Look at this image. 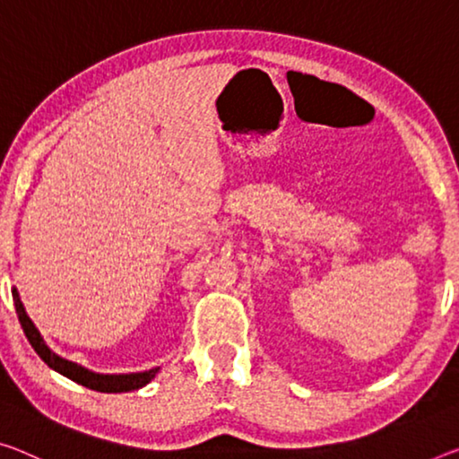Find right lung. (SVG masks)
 Wrapping results in <instances>:
<instances>
[{
    "label": "right lung",
    "mask_w": 459,
    "mask_h": 459,
    "mask_svg": "<svg viewBox=\"0 0 459 459\" xmlns=\"http://www.w3.org/2000/svg\"><path fill=\"white\" fill-rule=\"evenodd\" d=\"M12 293H13V303H16L18 320H20V324H22V330L28 338V342L32 344V349L39 352V357L48 365V368H53L55 371L63 373V376L74 379V382L86 385V387H90V390H96V392L118 394V392L139 390V387L150 384L152 379L156 377V373L160 371L156 368V369H150L143 373H126V376H100V373H91L88 369H83L82 365L67 361V359H61L59 355H55V352L47 347L45 341H42V336L39 334V330L34 328L32 320L26 316L24 306L18 298L16 289H13Z\"/></svg>",
    "instance_id": "add662e5"
}]
</instances>
